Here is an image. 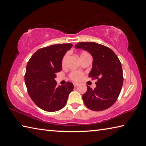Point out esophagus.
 <instances>
[{"mask_svg":"<svg viewBox=\"0 0 146 146\" xmlns=\"http://www.w3.org/2000/svg\"><path fill=\"white\" fill-rule=\"evenodd\" d=\"M78 84L74 83V86H75V87H76V86H78Z\"/></svg>","mask_w":146,"mask_h":146,"instance_id":"esophagus-1","label":"esophagus"}]
</instances>
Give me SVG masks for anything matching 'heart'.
<instances>
[{"instance_id":"heart-1","label":"heart","mask_w":146,"mask_h":146,"mask_svg":"<svg viewBox=\"0 0 146 146\" xmlns=\"http://www.w3.org/2000/svg\"><path fill=\"white\" fill-rule=\"evenodd\" d=\"M87 55H89V53H88L87 52H82L80 54V56H87ZM68 54H66V55L63 57L62 61V66L65 65L66 60H67L68 58ZM70 78L71 80H73L74 81H79L82 78V73L79 72V71H74V72H72L70 74Z\"/></svg>"}]
</instances>
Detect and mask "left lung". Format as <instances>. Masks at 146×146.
<instances>
[{
	"label": "left lung",
	"instance_id": "obj_1",
	"mask_svg": "<svg viewBox=\"0 0 146 146\" xmlns=\"http://www.w3.org/2000/svg\"><path fill=\"white\" fill-rule=\"evenodd\" d=\"M75 48L84 49L93 56L89 77L97 80L94 90L87 86L82 95L85 105L96 111L110 108L117 101L123 85L122 68L118 56L110 48L96 42H78Z\"/></svg>",
	"mask_w": 146,
	"mask_h": 146
}]
</instances>
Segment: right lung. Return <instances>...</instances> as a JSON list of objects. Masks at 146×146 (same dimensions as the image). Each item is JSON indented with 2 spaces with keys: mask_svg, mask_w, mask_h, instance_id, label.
<instances>
[{
  "mask_svg": "<svg viewBox=\"0 0 146 146\" xmlns=\"http://www.w3.org/2000/svg\"><path fill=\"white\" fill-rule=\"evenodd\" d=\"M72 44H55L38 49L28 61L24 80L33 102L46 111L61 110L74 86L71 82L56 86L55 78L62 70V61Z\"/></svg>",
  "mask_w": 146,
  "mask_h": 146,
  "instance_id": "add662e5",
  "label": "right lung"
}]
</instances>
